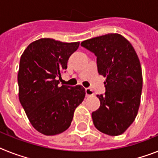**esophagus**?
<instances>
[{
	"label": "esophagus",
	"mask_w": 158,
	"mask_h": 158,
	"mask_svg": "<svg viewBox=\"0 0 158 158\" xmlns=\"http://www.w3.org/2000/svg\"><path fill=\"white\" fill-rule=\"evenodd\" d=\"M86 95L87 96H91V95H94V91L91 89V88H86Z\"/></svg>",
	"instance_id": "obj_1"
}]
</instances>
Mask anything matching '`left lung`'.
<instances>
[{
  "label": "left lung",
  "mask_w": 158,
  "mask_h": 158,
  "mask_svg": "<svg viewBox=\"0 0 158 158\" xmlns=\"http://www.w3.org/2000/svg\"><path fill=\"white\" fill-rule=\"evenodd\" d=\"M97 57L99 75L106 77L105 94L97 95L99 109L92 112L98 130L110 136L124 133L134 121L140 103L142 71L133 46L119 34H108L81 42Z\"/></svg>",
  "instance_id": "obj_1"
}]
</instances>
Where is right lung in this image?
Returning a JSON list of instances; mask_svg holds the SVG:
<instances>
[{"label":"right lung","instance_id":"1","mask_svg":"<svg viewBox=\"0 0 158 158\" xmlns=\"http://www.w3.org/2000/svg\"><path fill=\"white\" fill-rule=\"evenodd\" d=\"M79 46V42L41 38L31 42L21 56L20 103L30 124L42 134L54 136L67 130L85 97L82 86L59 85L69 58Z\"/></svg>","mask_w":158,"mask_h":158}]
</instances>
